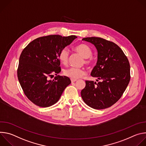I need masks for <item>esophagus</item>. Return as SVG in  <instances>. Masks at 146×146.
Segmentation results:
<instances>
[{
	"label": "esophagus",
	"instance_id": "obj_1",
	"mask_svg": "<svg viewBox=\"0 0 146 146\" xmlns=\"http://www.w3.org/2000/svg\"><path fill=\"white\" fill-rule=\"evenodd\" d=\"M77 80H76V79H73V78H72V79H71V81H72V82H76Z\"/></svg>",
	"mask_w": 146,
	"mask_h": 146
}]
</instances>
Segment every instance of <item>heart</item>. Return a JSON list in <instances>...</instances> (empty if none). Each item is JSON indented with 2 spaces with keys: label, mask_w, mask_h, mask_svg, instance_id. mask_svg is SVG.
Here are the masks:
<instances>
[{
  "label": "heart",
  "mask_w": 146,
  "mask_h": 146,
  "mask_svg": "<svg viewBox=\"0 0 146 146\" xmlns=\"http://www.w3.org/2000/svg\"><path fill=\"white\" fill-rule=\"evenodd\" d=\"M76 51L78 52L83 58H85L84 62L87 64L90 65L91 64L92 61V58L91 55L92 51L91 48L89 46L84 43H81L77 45L74 47ZM58 58L59 60L62 64L64 65L68 63L69 59V51L66 48H62L59 52ZM64 73L65 76L72 78L73 79H77L81 78L86 74L85 70L81 68H73L71 67L65 69L64 72Z\"/></svg>",
  "instance_id": "b5f03b06"
}]
</instances>
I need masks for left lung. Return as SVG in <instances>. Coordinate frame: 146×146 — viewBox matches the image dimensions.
Instances as JSON below:
<instances>
[{
  "label": "left lung",
  "instance_id": "8db88e82",
  "mask_svg": "<svg viewBox=\"0 0 146 146\" xmlns=\"http://www.w3.org/2000/svg\"><path fill=\"white\" fill-rule=\"evenodd\" d=\"M82 40L94 44L98 51L96 65L91 75L102 80L98 83L86 81V86L81 92L82 99L93 109L108 108L120 99L129 84V60L119 47L111 41L96 37Z\"/></svg>",
  "mask_w": 146,
  "mask_h": 146
}]
</instances>
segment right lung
Returning a JSON list of instances; mask_svg holds the SVG:
<instances>
[{
    "mask_svg": "<svg viewBox=\"0 0 146 146\" xmlns=\"http://www.w3.org/2000/svg\"><path fill=\"white\" fill-rule=\"evenodd\" d=\"M74 35H49L33 40L23 50L19 59L17 76L25 95L35 105L47 108L56 103L71 81L57 75L61 69L58 54L70 44ZM57 75L53 80L49 77Z\"/></svg>",
    "mask_w": 146,
    "mask_h": 146,
    "instance_id": "1",
    "label": "right lung"
}]
</instances>
